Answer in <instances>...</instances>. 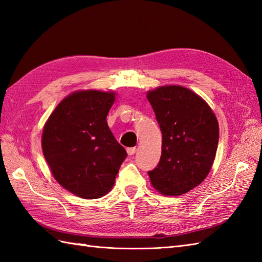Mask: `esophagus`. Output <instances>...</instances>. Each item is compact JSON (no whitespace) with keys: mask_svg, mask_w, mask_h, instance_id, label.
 I'll return each instance as SVG.
<instances>
[{"mask_svg":"<svg viewBox=\"0 0 262 262\" xmlns=\"http://www.w3.org/2000/svg\"><path fill=\"white\" fill-rule=\"evenodd\" d=\"M136 151H137L136 147H128V148H127L128 155H134V154L136 153Z\"/></svg>","mask_w":262,"mask_h":262,"instance_id":"obj_1","label":"esophagus"}]
</instances>
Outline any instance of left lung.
<instances>
[{
	"label": "left lung",
	"instance_id": "obj_1",
	"mask_svg": "<svg viewBox=\"0 0 262 262\" xmlns=\"http://www.w3.org/2000/svg\"><path fill=\"white\" fill-rule=\"evenodd\" d=\"M147 99L162 133V153L148 171L164 196H179L200 185L213 165L220 129L216 116L198 94L180 85L159 86Z\"/></svg>",
	"mask_w": 262,
	"mask_h": 262
}]
</instances>
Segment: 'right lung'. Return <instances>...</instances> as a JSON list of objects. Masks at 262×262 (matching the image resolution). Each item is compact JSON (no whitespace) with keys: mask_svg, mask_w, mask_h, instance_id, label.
<instances>
[{"mask_svg":"<svg viewBox=\"0 0 262 262\" xmlns=\"http://www.w3.org/2000/svg\"><path fill=\"white\" fill-rule=\"evenodd\" d=\"M115 99L114 92H73L43 127V157L56 181L77 197L96 199L108 193L127 157L105 120Z\"/></svg>","mask_w":262,"mask_h":262,"instance_id":"obj_1","label":"right lung"}]
</instances>
